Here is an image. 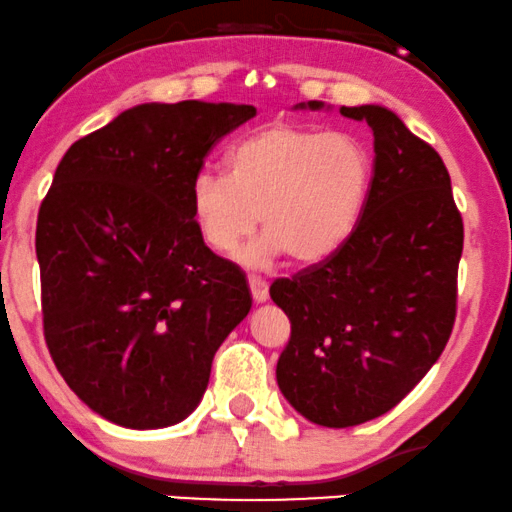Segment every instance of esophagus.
Returning <instances> with one entry per match:
<instances>
[{"label":"esophagus","instance_id":"34e87169","mask_svg":"<svg viewBox=\"0 0 512 512\" xmlns=\"http://www.w3.org/2000/svg\"><path fill=\"white\" fill-rule=\"evenodd\" d=\"M248 283H250L252 300H255V302H267V297H269V286H267V281H264L262 276H250V278H248Z\"/></svg>","mask_w":512,"mask_h":512}]
</instances>
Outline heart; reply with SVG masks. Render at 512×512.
<instances>
[{"mask_svg": "<svg viewBox=\"0 0 512 512\" xmlns=\"http://www.w3.org/2000/svg\"><path fill=\"white\" fill-rule=\"evenodd\" d=\"M371 177V153L354 134L269 125L226 153V177H193L191 222L217 255L236 252L262 222L267 234L238 255L248 269L267 267L283 252L319 262L354 231Z\"/></svg>", "mask_w": 512, "mask_h": 512, "instance_id": "1", "label": "heart"}]
</instances>
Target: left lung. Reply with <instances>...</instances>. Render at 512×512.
<instances>
[{
    "instance_id": "1",
    "label": "left lung",
    "mask_w": 512,
    "mask_h": 512,
    "mask_svg": "<svg viewBox=\"0 0 512 512\" xmlns=\"http://www.w3.org/2000/svg\"><path fill=\"white\" fill-rule=\"evenodd\" d=\"M340 113L373 129L364 212L326 260L269 290L290 319L278 387L323 428L383 416L423 380L454 328L463 252V219L435 148L383 106Z\"/></svg>"
}]
</instances>
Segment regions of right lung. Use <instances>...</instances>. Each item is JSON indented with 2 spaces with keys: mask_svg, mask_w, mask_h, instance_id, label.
<instances>
[{
  "mask_svg": "<svg viewBox=\"0 0 512 512\" xmlns=\"http://www.w3.org/2000/svg\"><path fill=\"white\" fill-rule=\"evenodd\" d=\"M236 103H141L75 141L37 215L44 340L89 409L132 430L196 409L219 345L248 316L241 269L200 241L189 186Z\"/></svg>",
  "mask_w": 512,
  "mask_h": 512,
  "instance_id": "add662e5",
  "label": "right lung"
}]
</instances>
